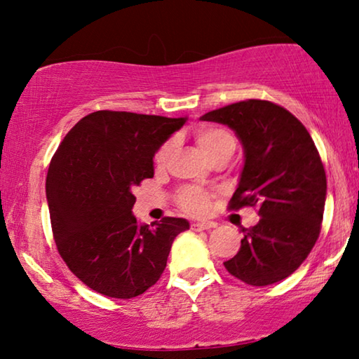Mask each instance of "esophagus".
Listing matches in <instances>:
<instances>
[{"label": "esophagus", "mask_w": 359, "mask_h": 359, "mask_svg": "<svg viewBox=\"0 0 359 359\" xmlns=\"http://www.w3.org/2000/svg\"><path fill=\"white\" fill-rule=\"evenodd\" d=\"M214 226H215V223H212V222H193L191 223L193 231H205V229H210Z\"/></svg>", "instance_id": "esophagus-1"}]
</instances>
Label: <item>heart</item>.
Returning <instances> with one entry per match:
<instances>
[{"mask_svg":"<svg viewBox=\"0 0 359 359\" xmlns=\"http://www.w3.org/2000/svg\"><path fill=\"white\" fill-rule=\"evenodd\" d=\"M194 141L198 147L204 151V155L214 163L228 161L234 155L238 147V139L228 128L214 123L199 125L193 133ZM174 142L166 141L156 150L154 156V163L156 169H165L169 163V158L172 155ZM212 193L204 190L201 187L185 185L175 193V203L179 208L190 215H201L209 208Z\"/></svg>","mask_w":359,"mask_h":359,"instance_id":"b5f03b06","label":"heart"}]
</instances>
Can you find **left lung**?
I'll return each mask as SVG.
<instances>
[{
  "label": "left lung",
  "mask_w": 359,
  "mask_h": 359,
  "mask_svg": "<svg viewBox=\"0 0 359 359\" xmlns=\"http://www.w3.org/2000/svg\"><path fill=\"white\" fill-rule=\"evenodd\" d=\"M228 125L245 150L238 190L229 210L258 205L259 222L244 229L231 276L266 287L293 274L309 257L323 222L326 172L311 135L287 109L245 100L201 117Z\"/></svg>",
  "instance_id": "left-lung-1"
}]
</instances>
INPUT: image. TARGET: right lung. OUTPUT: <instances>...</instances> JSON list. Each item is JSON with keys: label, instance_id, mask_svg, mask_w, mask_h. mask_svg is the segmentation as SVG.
Wrapping results in <instances>:
<instances>
[{"label": "right lung", "instance_id": "right-lung-1", "mask_svg": "<svg viewBox=\"0 0 359 359\" xmlns=\"http://www.w3.org/2000/svg\"><path fill=\"white\" fill-rule=\"evenodd\" d=\"M184 123L96 111L58 145L46 180L52 233L60 257L88 288L131 299L160 280L174 239L190 224L174 217L139 224L131 190L154 177L155 151Z\"/></svg>", "mask_w": 359, "mask_h": 359}]
</instances>
